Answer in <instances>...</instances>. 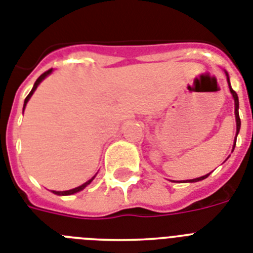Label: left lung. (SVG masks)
<instances>
[{
	"label": "left lung",
	"mask_w": 253,
	"mask_h": 253,
	"mask_svg": "<svg viewBox=\"0 0 253 253\" xmlns=\"http://www.w3.org/2000/svg\"><path fill=\"white\" fill-rule=\"evenodd\" d=\"M225 74H226V78H227V83H229V88H230V92H231V94H233V98H234V104H235V121H237V133H235V141H234V147H233V151L234 148H235V143H237V136L238 133H239V130H240V118H239V100H238V94L237 92L234 91L233 88H231V84H230V79H229V74L225 71ZM211 174V173H209ZM209 174H207V175H203V176H199V178H195V179H188L186 180V182H188V183H194V182H199V180H203L205 179V178H208Z\"/></svg>",
	"instance_id": "left-lung-1"
}]
</instances>
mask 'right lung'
<instances>
[{"label":"right lung","mask_w":253,"mask_h":253,"mask_svg":"<svg viewBox=\"0 0 253 253\" xmlns=\"http://www.w3.org/2000/svg\"><path fill=\"white\" fill-rule=\"evenodd\" d=\"M49 74H52V69H50V70H48V71H45V73L42 74V75H40V77L38 78V80H36V82H35L34 87H32V89H31V92H30V93H28V96H27V97H26V100H24L23 112H24V108H26V105H27V102H28V100H30V98H31V96H32V94H34V92L36 91V88L39 87V84H40L41 82H42V80L45 79V78L48 77ZM94 176H96V175H93V176H92L91 179H89V180H87V182H85V183H83V184H82V186H79V187H75V188H73V190H69V191H52V192H53V194H55V195H59V196H66V195H74V194H77V192H79V191L84 190V188H85V187H87L88 184L91 183L92 180L94 179Z\"/></svg>","instance_id":"1"}]
</instances>
